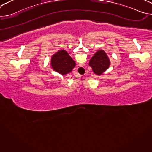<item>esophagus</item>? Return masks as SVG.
I'll return each mask as SVG.
<instances>
[{"instance_id":"1","label":"esophagus","mask_w":152,"mask_h":152,"mask_svg":"<svg viewBox=\"0 0 152 152\" xmlns=\"http://www.w3.org/2000/svg\"><path fill=\"white\" fill-rule=\"evenodd\" d=\"M79 76H81V75H79Z\"/></svg>"}]
</instances>
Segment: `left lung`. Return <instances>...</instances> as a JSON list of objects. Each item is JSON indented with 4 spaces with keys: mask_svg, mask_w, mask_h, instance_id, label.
Wrapping results in <instances>:
<instances>
[{
    "mask_svg": "<svg viewBox=\"0 0 152 152\" xmlns=\"http://www.w3.org/2000/svg\"><path fill=\"white\" fill-rule=\"evenodd\" d=\"M110 59L103 50H99L94 53L89 61V66L92 68L94 73L101 75L110 68Z\"/></svg>",
    "mask_w": 152,
    "mask_h": 152,
    "instance_id": "left-lung-1",
    "label": "left lung"
}]
</instances>
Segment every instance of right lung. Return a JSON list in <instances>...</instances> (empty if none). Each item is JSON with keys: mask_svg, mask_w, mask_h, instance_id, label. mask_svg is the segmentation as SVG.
I'll list each match as a JSON object with an SVG mask.
<instances>
[{"mask_svg": "<svg viewBox=\"0 0 152 152\" xmlns=\"http://www.w3.org/2000/svg\"><path fill=\"white\" fill-rule=\"evenodd\" d=\"M50 66L57 73L66 75L71 72L76 66V62L65 50H59L52 55Z\"/></svg>", "mask_w": 152, "mask_h": 152, "instance_id": "obj_1", "label": "right lung"}]
</instances>
